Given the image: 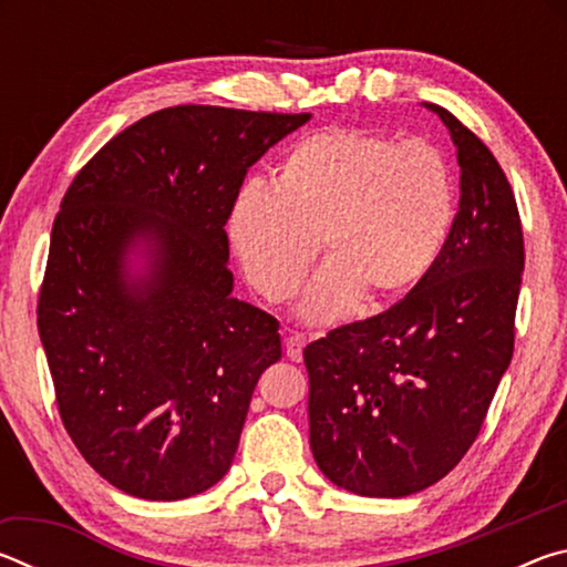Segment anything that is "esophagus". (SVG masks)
I'll return each mask as SVG.
<instances>
[{
    "mask_svg": "<svg viewBox=\"0 0 567 567\" xmlns=\"http://www.w3.org/2000/svg\"><path fill=\"white\" fill-rule=\"evenodd\" d=\"M305 344H307L305 334H300V332H290V334H287V338H285V352H287V358L295 360V362H300V360H302Z\"/></svg>",
    "mask_w": 567,
    "mask_h": 567,
    "instance_id": "obj_1",
    "label": "esophagus"
}]
</instances>
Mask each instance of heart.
Returning <instances> with one entry per match:
<instances>
[{"label":"heart","instance_id":"b5f03b06","mask_svg":"<svg viewBox=\"0 0 567 567\" xmlns=\"http://www.w3.org/2000/svg\"><path fill=\"white\" fill-rule=\"evenodd\" d=\"M455 182L443 152L422 140L328 127L282 157L275 185L252 179L229 207L227 235L257 292L285 302L320 252L330 257L300 318L330 324L360 297L392 300L425 280L453 233Z\"/></svg>","mask_w":567,"mask_h":567}]
</instances>
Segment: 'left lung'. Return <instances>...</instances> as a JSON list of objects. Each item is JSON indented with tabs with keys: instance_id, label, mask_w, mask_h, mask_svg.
<instances>
[{
	"instance_id": "1",
	"label": "left lung",
	"mask_w": 567,
	"mask_h": 567,
	"mask_svg": "<svg viewBox=\"0 0 567 567\" xmlns=\"http://www.w3.org/2000/svg\"><path fill=\"white\" fill-rule=\"evenodd\" d=\"M425 107L460 165L443 255L390 310L302 352L315 463L364 497H405L445 477L475 443L513 358L525 247L511 182L463 122Z\"/></svg>"
}]
</instances>
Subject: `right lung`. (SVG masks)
Instances as JSON below:
<instances>
[{
	"label": "right lung",
	"instance_id": "add662e5",
	"mask_svg": "<svg viewBox=\"0 0 567 567\" xmlns=\"http://www.w3.org/2000/svg\"><path fill=\"white\" fill-rule=\"evenodd\" d=\"M312 114L179 104L112 137L66 189L37 328L60 415L142 501L225 477L280 322L233 297L229 219L247 169Z\"/></svg>",
	"mask_w": 567,
	"mask_h": 567
}]
</instances>
